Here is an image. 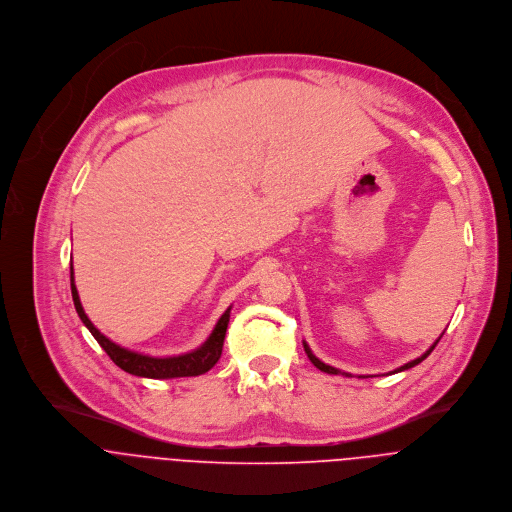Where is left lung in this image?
I'll return each mask as SVG.
<instances>
[{"label":"left lung","instance_id":"left-lung-1","mask_svg":"<svg viewBox=\"0 0 512 512\" xmlns=\"http://www.w3.org/2000/svg\"><path fill=\"white\" fill-rule=\"evenodd\" d=\"M438 341H440V339H438ZM438 341H436V343H434V345H432V347H430V349H428V351H426V353H424L422 357H418V359H414V361H410V363H405V365H401L399 369H395V371H391V373H399V371H405V369H410V367H414V365L422 363V361H424V359H426V357H428V355H430V353L434 351V347L438 345ZM304 351H306V355H309L311 363H313V365H315L317 369H321V371H325V373H331V375H339V373H341V375H347V377H351L349 373H345V371H339V369H335V367H331V365L323 363L321 359H317V357L313 355V351L309 349V345H306V343H304Z\"/></svg>","mask_w":512,"mask_h":512}]
</instances>
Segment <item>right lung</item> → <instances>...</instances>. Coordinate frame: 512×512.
<instances>
[{
  "label": "right lung",
  "instance_id": "add662e5",
  "mask_svg": "<svg viewBox=\"0 0 512 512\" xmlns=\"http://www.w3.org/2000/svg\"><path fill=\"white\" fill-rule=\"evenodd\" d=\"M70 288H72V300L76 306V313L80 317V321L84 323V327L92 333V337L98 341V345L107 351V355L115 361V365H119L123 371L137 375V377H149V379H171V377H193V375H201L210 371L218 359L222 357V347H224V339H226V329L230 323V311L228 309L220 321L216 323L212 335L208 337V341L203 343L201 347H197L195 351L183 353V355H175V357H151V355H143L137 351H129L117 343H113L111 339H107L102 335L86 317L82 304H80V296L74 284V272L70 266Z\"/></svg>",
  "mask_w": 512,
  "mask_h": 512
}]
</instances>
